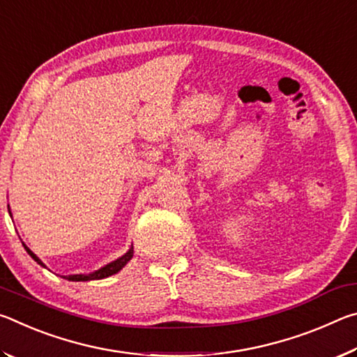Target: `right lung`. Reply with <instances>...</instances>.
<instances>
[{"instance_id": "obj_1", "label": "right lung", "mask_w": 357, "mask_h": 357, "mask_svg": "<svg viewBox=\"0 0 357 357\" xmlns=\"http://www.w3.org/2000/svg\"><path fill=\"white\" fill-rule=\"evenodd\" d=\"M25 249H26V252L29 253V255H31V258L34 259V261H38L40 266H45L44 263L40 261V259L34 255V253L28 249V247L25 245ZM134 257V249H130L128 253H126V255H123L121 258H118V259H114V261H112L110 264H107V266H104V268H100L99 271H96V273H93V274H88V275H82V274H75V275H64V279H68V280H72V282H86V280H99V279H105V277H108V275H113V274H116V273H119L121 269L124 268L126 264H128V261H130V258Z\"/></svg>"}]
</instances>
